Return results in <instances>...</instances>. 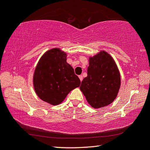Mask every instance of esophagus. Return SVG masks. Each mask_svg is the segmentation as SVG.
<instances>
[{"mask_svg": "<svg viewBox=\"0 0 150 150\" xmlns=\"http://www.w3.org/2000/svg\"><path fill=\"white\" fill-rule=\"evenodd\" d=\"M79 79H80V81H83V76L82 75H79Z\"/></svg>", "mask_w": 150, "mask_h": 150, "instance_id": "esophagus-1", "label": "esophagus"}]
</instances>
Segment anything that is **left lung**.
I'll use <instances>...</instances> for the list:
<instances>
[{
	"mask_svg": "<svg viewBox=\"0 0 150 150\" xmlns=\"http://www.w3.org/2000/svg\"><path fill=\"white\" fill-rule=\"evenodd\" d=\"M120 74L115 60L105 51L89 57L87 77L80 89L95 108L108 106L115 100L120 87Z\"/></svg>",
	"mask_w": 150,
	"mask_h": 150,
	"instance_id": "8db88e82",
	"label": "left lung"
}]
</instances>
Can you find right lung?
Segmentation results:
<instances>
[{"label":"right lung","instance_id":"add662e5","mask_svg":"<svg viewBox=\"0 0 150 150\" xmlns=\"http://www.w3.org/2000/svg\"><path fill=\"white\" fill-rule=\"evenodd\" d=\"M66 60L65 52L53 48L42 55L35 69V92L40 99L50 105H59L71 91L80 85V79Z\"/></svg>","mask_w":150,"mask_h":150}]
</instances>
